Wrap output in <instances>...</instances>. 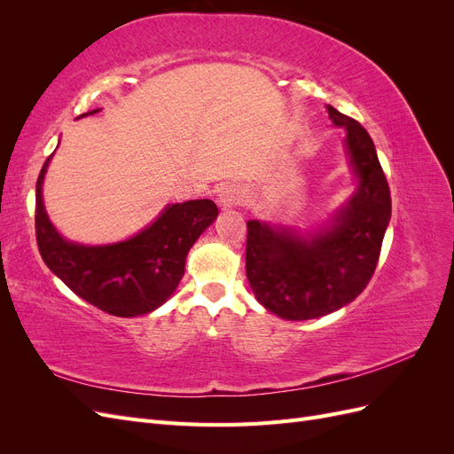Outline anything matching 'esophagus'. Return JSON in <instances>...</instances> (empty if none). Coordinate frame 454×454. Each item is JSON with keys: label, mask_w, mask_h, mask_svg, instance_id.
Returning a JSON list of instances; mask_svg holds the SVG:
<instances>
[{"label": "esophagus", "mask_w": 454, "mask_h": 454, "mask_svg": "<svg viewBox=\"0 0 454 454\" xmlns=\"http://www.w3.org/2000/svg\"><path fill=\"white\" fill-rule=\"evenodd\" d=\"M244 200V189L239 185H225L219 189L217 195V204L222 210H229L232 206H239Z\"/></svg>", "instance_id": "esophagus-1"}]
</instances>
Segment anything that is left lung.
I'll return each instance as SVG.
<instances>
[{
	"instance_id": "1",
	"label": "left lung",
	"mask_w": 454,
	"mask_h": 454,
	"mask_svg": "<svg viewBox=\"0 0 454 454\" xmlns=\"http://www.w3.org/2000/svg\"><path fill=\"white\" fill-rule=\"evenodd\" d=\"M356 176L354 195L327 223L299 232L259 219L248 222L246 277L255 299L284 320H312L358 297L373 277L392 200L375 144L367 130L325 106Z\"/></svg>"
}]
</instances>
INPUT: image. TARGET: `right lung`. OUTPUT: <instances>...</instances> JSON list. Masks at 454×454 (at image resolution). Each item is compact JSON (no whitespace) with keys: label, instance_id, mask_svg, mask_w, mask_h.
Masks as SVG:
<instances>
[{"label":"right lung","instance_id":"obj_1","mask_svg":"<svg viewBox=\"0 0 454 454\" xmlns=\"http://www.w3.org/2000/svg\"><path fill=\"white\" fill-rule=\"evenodd\" d=\"M52 155L35 185V237L45 265L75 295L107 314L132 318L159 309L176 292L191 246L214 223L217 206L210 199L167 204L153 223L127 240L77 244L66 240L45 212L43 180Z\"/></svg>","mask_w":454,"mask_h":454}]
</instances>
